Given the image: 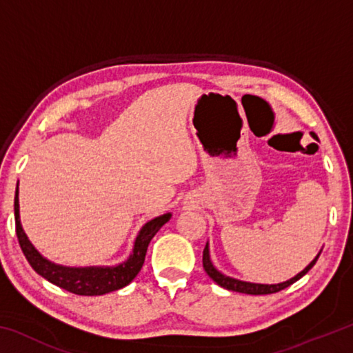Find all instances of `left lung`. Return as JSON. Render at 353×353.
I'll return each instance as SVG.
<instances>
[{"instance_id": "8db88e82", "label": "left lung", "mask_w": 353, "mask_h": 353, "mask_svg": "<svg viewBox=\"0 0 353 353\" xmlns=\"http://www.w3.org/2000/svg\"><path fill=\"white\" fill-rule=\"evenodd\" d=\"M312 137L314 140H318V137L316 134L312 132ZM321 252L314 256V260L310 261V265L305 268V270L301 271L299 274H296L294 277L286 280V282L282 283H274V285H266V283H252V282H244V280H238L234 277H229V276H224L223 272H219L216 268L213 266V263L210 260V249H208V243L205 244V249H204V254H202V265H204V270L205 272L210 276V279L213 282H216L219 286H223V288L229 290V291H236V292H244V294H254V296H259V294H272V292H277L280 290H285L288 288L290 285H292L294 282H297L299 279L305 276V274L312 270L314 266V263L318 261Z\"/></svg>"}]
</instances>
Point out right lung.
Segmentation results:
<instances>
[{
	"instance_id": "add662e5",
	"label": "right lung",
	"mask_w": 353,
	"mask_h": 353,
	"mask_svg": "<svg viewBox=\"0 0 353 353\" xmlns=\"http://www.w3.org/2000/svg\"><path fill=\"white\" fill-rule=\"evenodd\" d=\"M14 212H15V229L19 236L20 248L25 254L29 265L32 270L46 279L48 282L59 286V288L67 290L73 294L79 296H103L107 292L121 290L129 285L140 272L143 263H145L146 250L154 235L160 230V227L168 223L171 219V213L160 214L141 227L139 235L134 241L132 254L129 255L126 261L119 263L117 266H63L45 259L34 244L29 241L28 235L23 230L20 221V204H19V183L15 190L14 199Z\"/></svg>"
}]
</instances>
